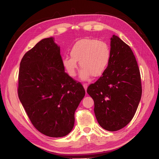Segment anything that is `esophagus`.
Wrapping results in <instances>:
<instances>
[{"mask_svg":"<svg viewBox=\"0 0 159 159\" xmlns=\"http://www.w3.org/2000/svg\"><path fill=\"white\" fill-rule=\"evenodd\" d=\"M83 86H84V89L85 90L87 89V88H88V84L87 83H84L83 84Z\"/></svg>","mask_w":159,"mask_h":159,"instance_id":"obj_1","label":"esophagus"}]
</instances>
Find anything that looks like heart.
Returning <instances> with one entry per match:
<instances>
[{
  "label": "heart",
  "instance_id": "1",
  "mask_svg": "<svg viewBox=\"0 0 159 159\" xmlns=\"http://www.w3.org/2000/svg\"><path fill=\"white\" fill-rule=\"evenodd\" d=\"M71 56L62 57V65L71 77H74L80 61L82 70L81 79L92 75H102L107 68L111 59V49L107 42L96 39H82L75 42L70 50Z\"/></svg>",
  "mask_w": 159,
  "mask_h": 159
}]
</instances>
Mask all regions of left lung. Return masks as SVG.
I'll return each mask as SVG.
<instances>
[{
  "label": "left lung",
  "instance_id": "obj_1",
  "mask_svg": "<svg viewBox=\"0 0 159 159\" xmlns=\"http://www.w3.org/2000/svg\"><path fill=\"white\" fill-rule=\"evenodd\" d=\"M87 92L94 101L95 117L104 129L118 131L133 118L142 95L140 70L131 48L118 36L111 38L107 68L88 86Z\"/></svg>",
  "mask_w": 159,
  "mask_h": 159
}]
</instances>
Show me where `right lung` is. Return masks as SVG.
<instances>
[{
  "label": "right lung",
  "mask_w": 159,
  "mask_h": 159,
  "mask_svg": "<svg viewBox=\"0 0 159 159\" xmlns=\"http://www.w3.org/2000/svg\"><path fill=\"white\" fill-rule=\"evenodd\" d=\"M64 71L53 38L38 42L20 64L19 99L34 127L51 137L71 132L75 111L85 94L83 85Z\"/></svg>",
  "instance_id": "1"
}]
</instances>
